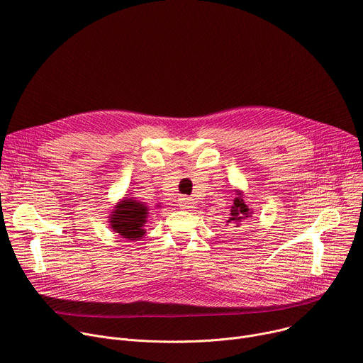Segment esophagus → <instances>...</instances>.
Masks as SVG:
<instances>
[{"label": "esophagus", "mask_w": 363, "mask_h": 363, "mask_svg": "<svg viewBox=\"0 0 363 363\" xmlns=\"http://www.w3.org/2000/svg\"><path fill=\"white\" fill-rule=\"evenodd\" d=\"M179 206H181L182 210H191V208H194V206H195V201L192 198H189V196H184V198L179 199Z\"/></svg>", "instance_id": "34e87169"}]
</instances>
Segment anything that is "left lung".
Wrapping results in <instances>:
<instances>
[{
    "label": "left lung",
    "mask_w": 363,
    "mask_h": 363,
    "mask_svg": "<svg viewBox=\"0 0 363 363\" xmlns=\"http://www.w3.org/2000/svg\"><path fill=\"white\" fill-rule=\"evenodd\" d=\"M240 195V194H238ZM248 217H251V213H250V208L244 203V199L241 196H237L234 199V203L231 206V217L228 220V223H235L238 224L241 220H247ZM238 227V225H235Z\"/></svg>",
    "instance_id": "8db88e82"
}]
</instances>
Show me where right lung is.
<instances>
[{"instance_id":"right-lung-1","label":"right lung","mask_w":363,"mask_h":363,"mask_svg":"<svg viewBox=\"0 0 363 363\" xmlns=\"http://www.w3.org/2000/svg\"><path fill=\"white\" fill-rule=\"evenodd\" d=\"M147 206L135 199H125L122 203L116 205V210L111 217L112 228L119 233L123 238L139 240L143 237V225L146 223Z\"/></svg>"}]
</instances>
